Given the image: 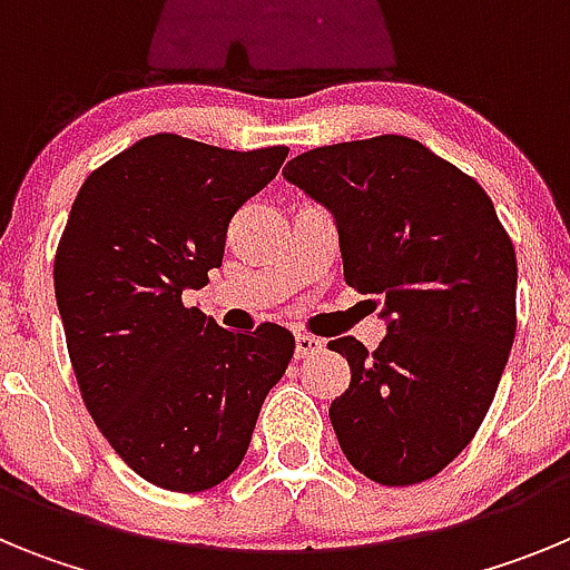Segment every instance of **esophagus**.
Returning <instances> with one entry per match:
<instances>
[{
	"mask_svg": "<svg viewBox=\"0 0 570 570\" xmlns=\"http://www.w3.org/2000/svg\"><path fill=\"white\" fill-rule=\"evenodd\" d=\"M322 351V340L314 334H296V356H311Z\"/></svg>",
	"mask_w": 570,
	"mask_h": 570,
	"instance_id": "obj_1",
	"label": "esophagus"
}]
</instances>
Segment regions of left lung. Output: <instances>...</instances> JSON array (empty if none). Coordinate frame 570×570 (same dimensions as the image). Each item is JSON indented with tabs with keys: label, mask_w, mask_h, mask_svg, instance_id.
<instances>
[{
	"label": "left lung",
	"mask_w": 570,
	"mask_h": 570,
	"mask_svg": "<svg viewBox=\"0 0 570 570\" xmlns=\"http://www.w3.org/2000/svg\"><path fill=\"white\" fill-rule=\"evenodd\" d=\"M282 174L334 214L345 282L391 316L374 351L328 342L351 365L331 402L342 454L380 485L431 480L480 431L511 354V236L476 179L407 136L322 145Z\"/></svg>",
	"instance_id": "obj_1"
}]
</instances>
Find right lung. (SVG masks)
I'll use <instances>...</instances> for the list:
<instances>
[{
  "mask_svg": "<svg viewBox=\"0 0 570 570\" xmlns=\"http://www.w3.org/2000/svg\"><path fill=\"white\" fill-rule=\"evenodd\" d=\"M285 156L154 134L90 170L70 205L53 288L79 394L116 454L165 491L228 480L294 356L276 322L234 334L183 302Z\"/></svg>",
  "mask_w": 570,
  "mask_h": 570,
  "instance_id": "1",
  "label": "right lung"
}]
</instances>
